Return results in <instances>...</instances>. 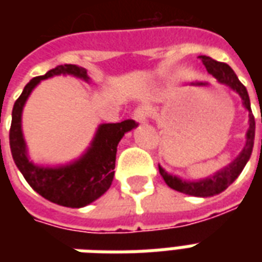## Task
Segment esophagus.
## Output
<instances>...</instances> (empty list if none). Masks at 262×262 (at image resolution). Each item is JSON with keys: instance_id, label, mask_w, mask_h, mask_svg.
Here are the masks:
<instances>
[{"instance_id": "esophagus-1", "label": "esophagus", "mask_w": 262, "mask_h": 262, "mask_svg": "<svg viewBox=\"0 0 262 262\" xmlns=\"http://www.w3.org/2000/svg\"><path fill=\"white\" fill-rule=\"evenodd\" d=\"M133 118L137 123H146L147 122V111L144 108H137L133 114Z\"/></svg>"}]
</instances>
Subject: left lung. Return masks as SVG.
Segmentation results:
<instances>
[{"label": "left lung", "mask_w": 262, "mask_h": 262, "mask_svg": "<svg viewBox=\"0 0 262 262\" xmlns=\"http://www.w3.org/2000/svg\"><path fill=\"white\" fill-rule=\"evenodd\" d=\"M199 59L202 60L203 66L206 67L209 74L213 75L214 78L217 80V82L225 84L229 88H231L242 98L243 106L248 111V129L247 133H246V144H244L240 154L231 161L230 164L223 167L222 170L216 171L213 176H209L206 178H202V180H184V178H180V177L168 174L161 165H159V170L165 184L172 189H176L178 192L187 193V195H192V196L208 198L223 192L226 188L231 185L233 182L236 181L237 177L242 174L243 168L246 167L247 161L250 160V156L253 153L254 136H255V120H254L253 112H251V105H250L247 90L240 82V80L237 78V75L234 74V71L231 70L230 66L216 61V60L210 59L208 56H199Z\"/></svg>", "instance_id": "1"}]
</instances>
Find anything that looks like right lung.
<instances>
[{
  "instance_id": "right-lung-1",
  "label": "right lung",
  "mask_w": 262,
  "mask_h": 262,
  "mask_svg": "<svg viewBox=\"0 0 262 262\" xmlns=\"http://www.w3.org/2000/svg\"><path fill=\"white\" fill-rule=\"evenodd\" d=\"M61 74L73 75L85 82L91 81L86 74V70L75 64L57 66L45 75L32 78L25 85L12 109L9 146L18 170L39 195L60 206L84 208L102 196L109 189L114 181L118 144L120 139L137 125L132 119L119 123H102L98 126L90 147L78 159L54 167L35 164L29 160L25 137L22 133L24 106L40 81Z\"/></svg>"
}]
</instances>
